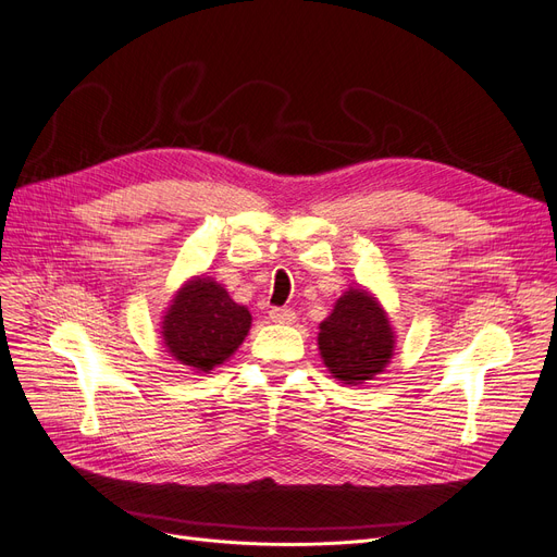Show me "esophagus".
I'll use <instances>...</instances> for the list:
<instances>
[{
  "label": "esophagus",
  "mask_w": 557,
  "mask_h": 557,
  "mask_svg": "<svg viewBox=\"0 0 557 557\" xmlns=\"http://www.w3.org/2000/svg\"><path fill=\"white\" fill-rule=\"evenodd\" d=\"M268 319H271L273 323H294L296 321V314L289 310V307H273L271 312H268Z\"/></svg>",
  "instance_id": "34e87169"
}]
</instances>
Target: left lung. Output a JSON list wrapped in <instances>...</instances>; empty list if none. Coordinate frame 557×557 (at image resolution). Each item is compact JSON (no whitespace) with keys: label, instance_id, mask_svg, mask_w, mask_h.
<instances>
[{"label":"left lung","instance_id":"1","mask_svg":"<svg viewBox=\"0 0 557 557\" xmlns=\"http://www.w3.org/2000/svg\"><path fill=\"white\" fill-rule=\"evenodd\" d=\"M321 360L339 383L360 385L383 374L397 335L385 307L364 286H348L319 323Z\"/></svg>","mask_w":557,"mask_h":557}]
</instances>
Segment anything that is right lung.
<instances>
[{"mask_svg": "<svg viewBox=\"0 0 557 557\" xmlns=\"http://www.w3.org/2000/svg\"><path fill=\"white\" fill-rule=\"evenodd\" d=\"M252 314L220 282L195 275L174 294L160 333L168 354L197 374L230 360L250 333Z\"/></svg>", "mask_w": 557, "mask_h": 557, "instance_id": "right-lung-1", "label": "right lung"}]
</instances>
